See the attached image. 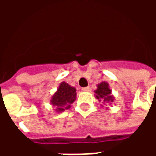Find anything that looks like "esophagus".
Instances as JSON below:
<instances>
[{"label": "esophagus", "mask_w": 156, "mask_h": 156, "mask_svg": "<svg viewBox=\"0 0 156 156\" xmlns=\"http://www.w3.org/2000/svg\"><path fill=\"white\" fill-rule=\"evenodd\" d=\"M82 91L83 92H90L91 91V88L90 87H86V88H82Z\"/></svg>", "instance_id": "1"}]
</instances>
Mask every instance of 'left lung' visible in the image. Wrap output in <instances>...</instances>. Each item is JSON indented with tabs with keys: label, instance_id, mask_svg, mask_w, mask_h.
Instances as JSON below:
<instances>
[{
	"label": "left lung",
	"instance_id": "obj_1",
	"mask_svg": "<svg viewBox=\"0 0 156 156\" xmlns=\"http://www.w3.org/2000/svg\"><path fill=\"white\" fill-rule=\"evenodd\" d=\"M95 98L104 105L111 104L115 101V97L112 94V90L107 82H101L97 85V89L94 91ZM103 106V105H102ZM108 108V107H107Z\"/></svg>",
	"mask_w": 156,
	"mask_h": 156
}]
</instances>
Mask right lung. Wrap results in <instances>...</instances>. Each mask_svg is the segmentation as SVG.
<instances>
[{"label":"right lung","mask_w":156,"mask_h":156,"mask_svg":"<svg viewBox=\"0 0 156 156\" xmlns=\"http://www.w3.org/2000/svg\"><path fill=\"white\" fill-rule=\"evenodd\" d=\"M76 88L65 82H62L57 91L51 96L50 104L54 107L56 112L62 113L65 109L71 108V105L76 100Z\"/></svg>","instance_id":"add662e5"}]
</instances>
